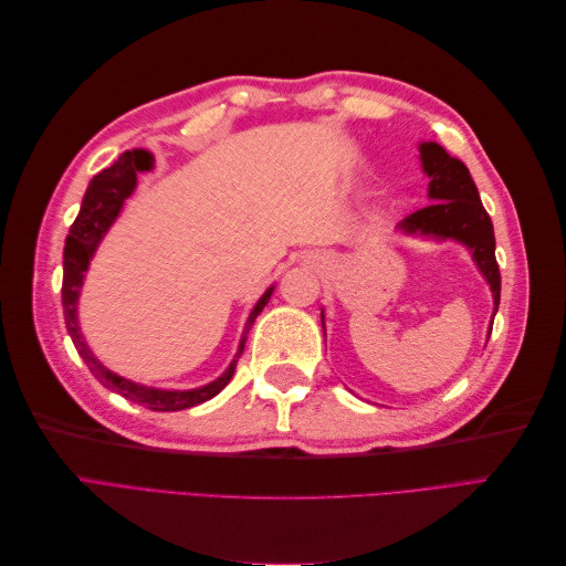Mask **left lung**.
<instances>
[{
  "label": "left lung",
  "mask_w": 566,
  "mask_h": 566,
  "mask_svg": "<svg viewBox=\"0 0 566 566\" xmlns=\"http://www.w3.org/2000/svg\"><path fill=\"white\" fill-rule=\"evenodd\" d=\"M420 160L424 175L430 177V198L432 205L408 214L399 229L406 233H422L432 238H453L465 243L474 256L479 271L491 285L493 312L501 304V269L495 262V235L491 217L484 210L479 191L470 177V169L458 158H451L439 144H420ZM495 316V314H493ZM321 325L325 333V323L321 314Z\"/></svg>",
  "instance_id": "1"
}]
</instances>
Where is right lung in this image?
<instances>
[{
	"label": "right lung",
	"instance_id": "right-lung-1",
	"mask_svg": "<svg viewBox=\"0 0 566 566\" xmlns=\"http://www.w3.org/2000/svg\"><path fill=\"white\" fill-rule=\"evenodd\" d=\"M150 167H153L150 153L127 150L111 167H106L104 172H98L90 181L87 193H84V198H82L80 214L73 221L71 233H67L65 248H63V287H61L63 316H65L67 333H71V337H73V345H75L77 354L84 358V364L90 366V370L94 373V378L101 385L117 391V394H123L125 399L139 403L144 408H150V410H184V408H191V406H198L202 401L217 397V394L231 382L238 358L243 356V349H245L248 331L252 328L254 318L260 316V312L266 306V302L273 293V287L266 290L262 300L254 304L252 314L248 316L241 347H238V354L231 361V366L227 368L224 375H221V378H217L210 385L198 387V389H188V391L153 389V387H144V385H136V382L119 378V375H115L113 370L101 366L94 358V354L90 352L87 342H84V337L80 333V325H77L80 287H82V281H84V271H87L90 260L94 256V250L98 248L101 238L106 235L108 227L113 224L115 217L119 214V210H123L125 200L132 196L134 186H136V175L148 172Z\"/></svg>",
	"mask_w": 566,
	"mask_h": 566
}]
</instances>
